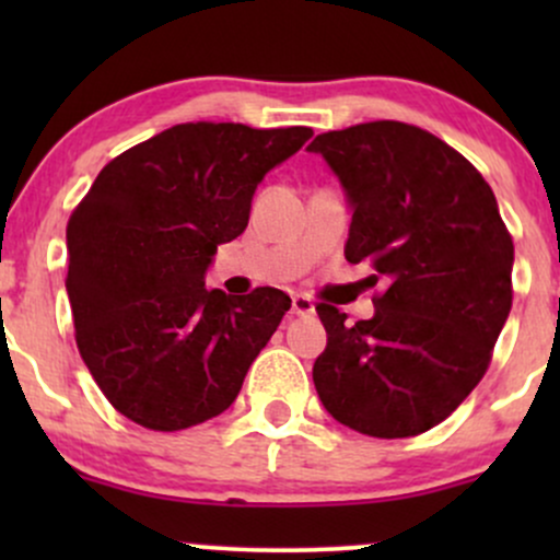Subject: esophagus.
<instances>
[{"instance_id": "obj_1", "label": "esophagus", "mask_w": 560, "mask_h": 560, "mask_svg": "<svg viewBox=\"0 0 560 560\" xmlns=\"http://www.w3.org/2000/svg\"><path fill=\"white\" fill-rule=\"evenodd\" d=\"M292 313L294 316H311V313H316V305L305 294H292Z\"/></svg>"}]
</instances>
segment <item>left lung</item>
<instances>
[{
    "label": "left lung",
    "mask_w": 560,
    "mask_h": 560,
    "mask_svg": "<svg viewBox=\"0 0 560 560\" xmlns=\"http://www.w3.org/2000/svg\"><path fill=\"white\" fill-rule=\"evenodd\" d=\"M352 205L345 258L369 262L376 313L350 324L318 302L329 334L313 365L324 408L382 440L436 427L471 395L513 302V240L490 184L434 133L371 120L318 133Z\"/></svg>",
    "instance_id": "1"
}]
</instances>
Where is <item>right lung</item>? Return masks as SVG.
Segmentation results:
<instances>
[{"mask_svg":"<svg viewBox=\"0 0 560 560\" xmlns=\"http://www.w3.org/2000/svg\"><path fill=\"white\" fill-rule=\"evenodd\" d=\"M307 126L178 124L113 158L68 221L75 345L126 419L182 432L223 413L292 300L258 287L205 289L218 244L236 240L268 171Z\"/></svg>","mask_w":560,"mask_h":560,"instance_id":"obj_1","label":"right lung"}]
</instances>
